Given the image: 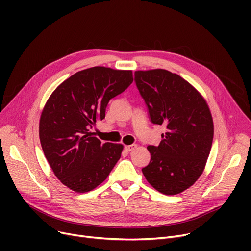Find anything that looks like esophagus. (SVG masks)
<instances>
[{"mask_svg":"<svg viewBox=\"0 0 251 251\" xmlns=\"http://www.w3.org/2000/svg\"><path fill=\"white\" fill-rule=\"evenodd\" d=\"M135 149H136V144H130V146H126L125 147V150L127 151H133Z\"/></svg>","mask_w":251,"mask_h":251,"instance_id":"obj_1","label":"esophagus"}]
</instances>
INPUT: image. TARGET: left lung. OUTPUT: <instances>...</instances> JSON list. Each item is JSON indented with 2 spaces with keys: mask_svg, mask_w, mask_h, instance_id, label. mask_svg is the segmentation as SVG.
<instances>
[{
  "mask_svg": "<svg viewBox=\"0 0 251 251\" xmlns=\"http://www.w3.org/2000/svg\"><path fill=\"white\" fill-rule=\"evenodd\" d=\"M134 75L151 122L167 127L159 147H148L151 159L142 173L159 192L181 193L206 165L214 137L212 113L201 92L176 73L152 69Z\"/></svg>",
  "mask_w": 251,
  "mask_h": 251,
  "instance_id": "1",
  "label": "left lung"
}]
</instances>
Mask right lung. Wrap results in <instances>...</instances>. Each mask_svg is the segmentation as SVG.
Here are the masks:
<instances>
[{
	"instance_id": "right-lung-1",
	"label": "right lung",
	"mask_w": 251,
	"mask_h": 251,
	"mask_svg": "<svg viewBox=\"0 0 251 251\" xmlns=\"http://www.w3.org/2000/svg\"><path fill=\"white\" fill-rule=\"evenodd\" d=\"M132 82L131 70L97 66L66 79L47 100L39 139L52 172L71 190L95 189L121 157L123 144L102 143L90 129L104 118L110 100Z\"/></svg>"
}]
</instances>
